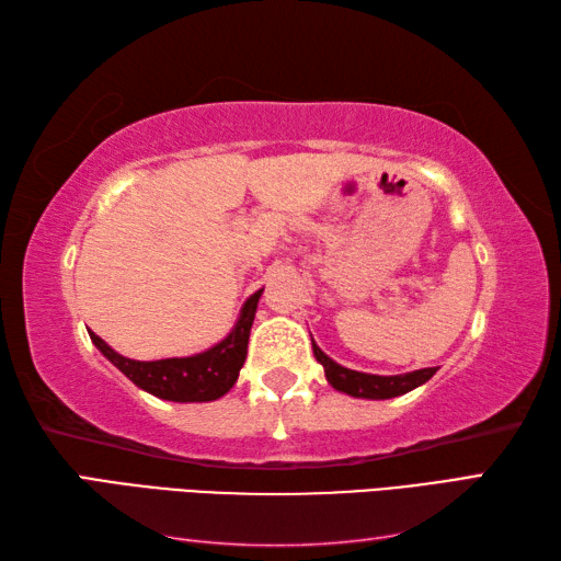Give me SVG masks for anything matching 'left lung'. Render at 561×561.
<instances>
[{"label": "left lung", "mask_w": 561, "mask_h": 561, "mask_svg": "<svg viewBox=\"0 0 561 561\" xmlns=\"http://www.w3.org/2000/svg\"><path fill=\"white\" fill-rule=\"evenodd\" d=\"M313 354L316 359L323 364L330 386L354 398H371V400L398 398V396H404V392L414 390L416 386L426 383V380L436 374V368H420V371L402 374V376H374V374L352 371V368H344L332 362L328 354L320 352L316 342H313Z\"/></svg>", "instance_id": "left-lung-1"}]
</instances>
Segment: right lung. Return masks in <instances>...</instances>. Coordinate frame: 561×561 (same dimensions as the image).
Segmentation results:
<instances>
[{"mask_svg": "<svg viewBox=\"0 0 561 561\" xmlns=\"http://www.w3.org/2000/svg\"><path fill=\"white\" fill-rule=\"evenodd\" d=\"M260 291H255L245 301L241 318H238L231 335L217 347H211L185 359H161V362H135L113 352L96 332H89L91 342L121 368L141 390L151 392L161 400L173 402H207L226 396L236 383L238 371L245 362L250 328L255 320V308L260 301Z\"/></svg>", "mask_w": 561, "mask_h": 561, "instance_id": "add662e5", "label": "right lung"}]
</instances>
